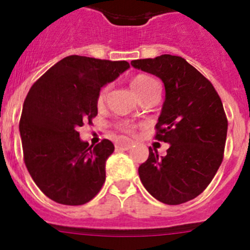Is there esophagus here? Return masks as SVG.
Here are the masks:
<instances>
[{
    "label": "esophagus",
    "instance_id": "34e87169",
    "mask_svg": "<svg viewBox=\"0 0 250 250\" xmlns=\"http://www.w3.org/2000/svg\"><path fill=\"white\" fill-rule=\"evenodd\" d=\"M131 145H132V141H130V140H123V141H119V143H116V147H118V149H123V150L129 149Z\"/></svg>",
    "mask_w": 250,
    "mask_h": 250
}]
</instances>
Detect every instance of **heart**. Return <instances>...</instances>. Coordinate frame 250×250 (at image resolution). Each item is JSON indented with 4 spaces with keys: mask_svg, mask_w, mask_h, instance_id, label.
<instances>
[{
    "mask_svg": "<svg viewBox=\"0 0 250 250\" xmlns=\"http://www.w3.org/2000/svg\"><path fill=\"white\" fill-rule=\"evenodd\" d=\"M158 86L159 83H156V80H154L152 77L147 76V75H136V76L131 80V89L135 91V94L138 95L139 98H141L143 95L151 91L152 89H155V87H158ZM106 94H107V87H104V89L99 92V96H98L99 105H101V104L105 101ZM123 129L125 130V131H130L131 127H130V125H124Z\"/></svg>",
    "mask_w": 250,
    "mask_h": 250,
    "instance_id": "heart-1",
    "label": "heart"
}]
</instances>
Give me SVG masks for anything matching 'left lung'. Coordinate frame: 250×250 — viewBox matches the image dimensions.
Returning a JSON list of instances; mask_svg holds the SVG:
<instances>
[{"label": "left lung", "mask_w": 250, "mask_h": 250, "mask_svg": "<svg viewBox=\"0 0 250 250\" xmlns=\"http://www.w3.org/2000/svg\"><path fill=\"white\" fill-rule=\"evenodd\" d=\"M165 86V101L155 139L170 145L167 155L149 147L139 176L159 202L178 205L194 199L210 184L224 155L228 120L214 86L180 56L161 55L131 61Z\"/></svg>", "instance_id": "obj_1"}]
</instances>
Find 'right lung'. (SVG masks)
<instances>
[{
  "label": "right lung",
  "mask_w": 250,
  "mask_h": 250,
  "mask_svg": "<svg viewBox=\"0 0 250 250\" xmlns=\"http://www.w3.org/2000/svg\"><path fill=\"white\" fill-rule=\"evenodd\" d=\"M129 67L126 61L71 55L31 86L20 119L23 159L31 178L51 200L83 205L103 188L114 144L104 139L90 146L77 129L98 115L101 87Z\"/></svg>",
  "instance_id": "add662e5"
}]
</instances>
